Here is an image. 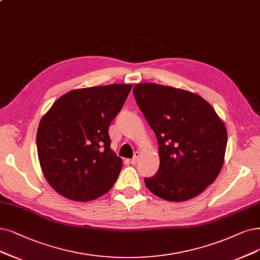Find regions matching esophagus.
I'll return each instance as SVG.
<instances>
[{
    "instance_id": "obj_1",
    "label": "esophagus",
    "mask_w": 260,
    "mask_h": 260,
    "mask_svg": "<svg viewBox=\"0 0 260 260\" xmlns=\"http://www.w3.org/2000/svg\"><path fill=\"white\" fill-rule=\"evenodd\" d=\"M139 157H140V153H139V152H135V154H134V157L131 159V162H132V164H133V165H135L136 162L138 161Z\"/></svg>"
}]
</instances>
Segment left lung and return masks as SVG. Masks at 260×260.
<instances>
[{"mask_svg":"<svg viewBox=\"0 0 260 260\" xmlns=\"http://www.w3.org/2000/svg\"><path fill=\"white\" fill-rule=\"evenodd\" d=\"M134 96L158 142L159 167L145 183L155 196L181 203L199 195L224 165L227 129L200 95L156 83L134 85Z\"/></svg>","mask_w":260,"mask_h":260,"instance_id":"1","label":"left lung"}]
</instances>
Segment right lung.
<instances>
[{"label": "right lung", "mask_w": 260, "mask_h": 260, "mask_svg": "<svg viewBox=\"0 0 260 260\" xmlns=\"http://www.w3.org/2000/svg\"><path fill=\"white\" fill-rule=\"evenodd\" d=\"M131 89L118 83L72 90L43 115L36 134L38 159L60 195L84 203L113 186L122 159L110 148L108 128Z\"/></svg>", "instance_id": "obj_1"}]
</instances>
